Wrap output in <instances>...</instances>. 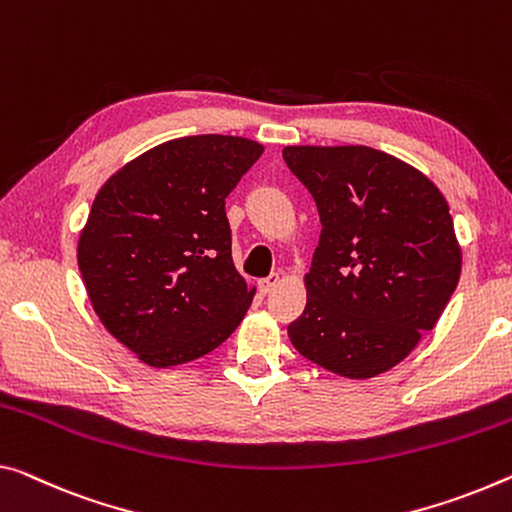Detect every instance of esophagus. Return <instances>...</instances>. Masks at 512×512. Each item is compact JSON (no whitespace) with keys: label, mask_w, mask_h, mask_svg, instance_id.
I'll return each instance as SVG.
<instances>
[{"label":"esophagus","mask_w":512,"mask_h":512,"mask_svg":"<svg viewBox=\"0 0 512 512\" xmlns=\"http://www.w3.org/2000/svg\"><path fill=\"white\" fill-rule=\"evenodd\" d=\"M277 283H279V274H270V277L258 281V290H261L263 295H267V293H272L274 288H277Z\"/></svg>","instance_id":"esophagus-1"}]
</instances>
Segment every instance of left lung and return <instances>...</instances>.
<instances>
[{"mask_svg": "<svg viewBox=\"0 0 512 512\" xmlns=\"http://www.w3.org/2000/svg\"><path fill=\"white\" fill-rule=\"evenodd\" d=\"M283 160L322 224L290 341L352 380L389 371L458 286L462 256L446 199L410 164L368 146H286Z\"/></svg>", "mask_w": 512, "mask_h": 512, "instance_id": "8db88e82", "label": "left lung"}]
</instances>
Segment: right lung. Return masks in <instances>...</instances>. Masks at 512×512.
<instances>
[{
    "instance_id": "add662e5",
    "label": "right lung",
    "mask_w": 512,
    "mask_h": 512,
    "mask_svg": "<svg viewBox=\"0 0 512 512\" xmlns=\"http://www.w3.org/2000/svg\"><path fill=\"white\" fill-rule=\"evenodd\" d=\"M261 153L242 137H180L100 187L77 263L102 325L148 366L208 355L245 318L254 290L233 265L226 196Z\"/></svg>"
}]
</instances>
